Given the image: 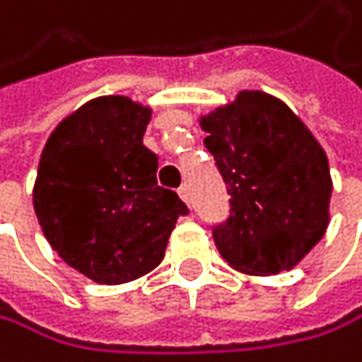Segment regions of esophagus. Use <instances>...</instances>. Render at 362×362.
<instances>
[{"mask_svg": "<svg viewBox=\"0 0 362 362\" xmlns=\"http://www.w3.org/2000/svg\"><path fill=\"white\" fill-rule=\"evenodd\" d=\"M177 196H180V198H182V200L189 204V189H187V185H182V187L177 189Z\"/></svg>", "mask_w": 362, "mask_h": 362, "instance_id": "34e87169", "label": "esophagus"}]
</instances>
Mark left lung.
Returning a JSON list of instances; mask_svg holds the SVG:
<instances>
[{
  "mask_svg": "<svg viewBox=\"0 0 362 362\" xmlns=\"http://www.w3.org/2000/svg\"><path fill=\"white\" fill-rule=\"evenodd\" d=\"M198 122L231 196L227 222L214 229L220 256L249 276L293 269L329 225L332 175L320 142L264 90L245 88Z\"/></svg>",
  "mask_w": 362,
  "mask_h": 362,
  "instance_id": "obj_1",
  "label": "left lung"
}]
</instances>
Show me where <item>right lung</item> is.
Listing matches in <instances>:
<instances>
[{"label": "right lung", "mask_w": 362, "mask_h": 362, "mask_svg": "<svg viewBox=\"0 0 362 362\" xmlns=\"http://www.w3.org/2000/svg\"><path fill=\"white\" fill-rule=\"evenodd\" d=\"M148 104L93 98L48 135L33 206L48 245L98 285H124L162 262L187 204L158 187V156L142 142Z\"/></svg>", "instance_id": "obj_1"}]
</instances>
